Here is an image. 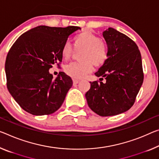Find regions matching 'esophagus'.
Returning a JSON list of instances; mask_svg holds the SVG:
<instances>
[{
    "label": "esophagus",
    "mask_w": 159,
    "mask_h": 159,
    "mask_svg": "<svg viewBox=\"0 0 159 159\" xmlns=\"http://www.w3.org/2000/svg\"><path fill=\"white\" fill-rule=\"evenodd\" d=\"M79 80H76V79H73V83H74V84H79Z\"/></svg>",
    "instance_id": "1"
}]
</instances>
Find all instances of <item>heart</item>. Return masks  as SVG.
Instances as JSON below:
<instances>
[{
  "mask_svg": "<svg viewBox=\"0 0 159 159\" xmlns=\"http://www.w3.org/2000/svg\"><path fill=\"white\" fill-rule=\"evenodd\" d=\"M75 49L81 52L79 62H72L64 66V71L70 77L75 79L84 78L93 69V64L100 66L107 59V47L105 42L89 31H84L74 38ZM73 54L72 47L66 42L62 47L61 56L65 60L69 59Z\"/></svg>",
  "mask_w": 159,
  "mask_h": 159,
  "instance_id": "obj_1",
  "label": "heart"
}]
</instances>
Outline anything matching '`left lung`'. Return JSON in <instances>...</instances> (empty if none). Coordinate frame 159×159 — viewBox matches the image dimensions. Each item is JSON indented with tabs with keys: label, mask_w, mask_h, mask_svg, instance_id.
<instances>
[{
	"label": "left lung",
	"mask_w": 159,
	"mask_h": 159,
	"mask_svg": "<svg viewBox=\"0 0 159 159\" xmlns=\"http://www.w3.org/2000/svg\"><path fill=\"white\" fill-rule=\"evenodd\" d=\"M102 36L107 46V59L95 75L105 82H90L85 93L88 105L102 117L122 114L129 110L143 80L142 57L137 45L112 27Z\"/></svg>",
	"instance_id": "8db88e82"
}]
</instances>
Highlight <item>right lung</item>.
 Instances as JSON below:
<instances>
[{
  "instance_id": "add662e5",
  "label": "right lung",
  "mask_w": 159,
  "mask_h": 159,
  "mask_svg": "<svg viewBox=\"0 0 159 159\" xmlns=\"http://www.w3.org/2000/svg\"><path fill=\"white\" fill-rule=\"evenodd\" d=\"M79 30L40 25L20 35L11 48L5 65L7 87L26 112L50 115L61 106L72 79L61 71L54 79L49 70L61 62L62 47Z\"/></svg>"
}]
</instances>
